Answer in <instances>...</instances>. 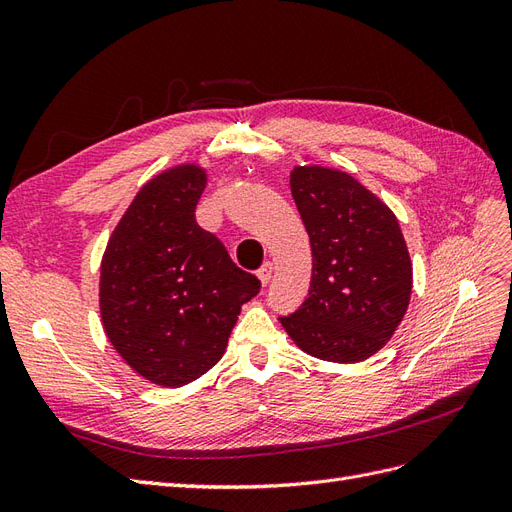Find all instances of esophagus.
Returning a JSON list of instances; mask_svg holds the SVG:
<instances>
[{
	"label": "esophagus",
	"mask_w": 512,
	"mask_h": 512,
	"mask_svg": "<svg viewBox=\"0 0 512 512\" xmlns=\"http://www.w3.org/2000/svg\"><path fill=\"white\" fill-rule=\"evenodd\" d=\"M271 273H273V262L267 260L265 265L258 269V280L262 282V286H267L271 282Z\"/></svg>",
	"instance_id": "obj_1"
}]
</instances>
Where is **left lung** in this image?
Instances as JSON below:
<instances>
[{
	"mask_svg": "<svg viewBox=\"0 0 512 512\" xmlns=\"http://www.w3.org/2000/svg\"><path fill=\"white\" fill-rule=\"evenodd\" d=\"M292 198L312 245V282L286 333L322 361L359 363L389 342L412 292V262L399 222L342 170L297 166Z\"/></svg>",
	"mask_w": 512,
	"mask_h": 512,
	"instance_id": "8db88e82",
	"label": "left lung"
}]
</instances>
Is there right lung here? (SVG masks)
Here are the masks:
<instances>
[{
    "label": "right lung",
    "mask_w": 512,
    "mask_h": 512,
    "mask_svg": "<svg viewBox=\"0 0 512 512\" xmlns=\"http://www.w3.org/2000/svg\"><path fill=\"white\" fill-rule=\"evenodd\" d=\"M203 168L183 164L136 194L108 239L100 314L115 350L153 384L183 386L222 359L260 280L196 222Z\"/></svg>",
    "instance_id": "add662e5"
}]
</instances>
